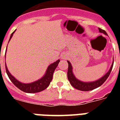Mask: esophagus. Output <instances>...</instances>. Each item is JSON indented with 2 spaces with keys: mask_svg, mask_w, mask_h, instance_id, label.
<instances>
[{
  "mask_svg": "<svg viewBox=\"0 0 120 120\" xmlns=\"http://www.w3.org/2000/svg\"><path fill=\"white\" fill-rule=\"evenodd\" d=\"M62 58H65V56H62Z\"/></svg>",
  "mask_w": 120,
  "mask_h": 120,
  "instance_id": "34e87169",
  "label": "esophagus"
}]
</instances>
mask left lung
<instances>
[{
    "label": "left lung",
    "instance_id": "1",
    "mask_svg": "<svg viewBox=\"0 0 120 120\" xmlns=\"http://www.w3.org/2000/svg\"><path fill=\"white\" fill-rule=\"evenodd\" d=\"M98 30L100 31V32L103 33L104 34L107 35V34L104 30H103L100 28H98ZM67 62L68 64L67 77L71 86H73L75 88H76V89L81 90V91H90V90H94L95 88H97L99 87V86H100L106 81V79H108L110 73H111V71H112V68H113V66L114 60L112 66H111V67H110V69L107 72V73L105 74L103 77H101L99 80L92 82H83L76 79L74 75H73V72H72V67L71 65V64L68 61H67Z\"/></svg>",
    "mask_w": 120,
    "mask_h": 120
}]
</instances>
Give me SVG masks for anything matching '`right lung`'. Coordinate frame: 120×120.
<instances>
[{
    "label": "right lung",
    "instance_id": "obj_1",
    "mask_svg": "<svg viewBox=\"0 0 120 120\" xmlns=\"http://www.w3.org/2000/svg\"><path fill=\"white\" fill-rule=\"evenodd\" d=\"M14 32H15V31L11 34L9 40H10V38H12ZM59 62H60V60H58L55 62L50 65L47 68L45 75L40 80H37L36 82H33V83H20L18 80H16L8 71L6 65H5V70H6L7 74L8 75L9 79L14 84V85L17 86L19 89L24 91V92H26V93H38V92L43 91L49 86L53 79V72H54L56 67L58 66Z\"/></svg>",
    "mask_w": 120,
    "mask_h": 120
}]
</instances>
